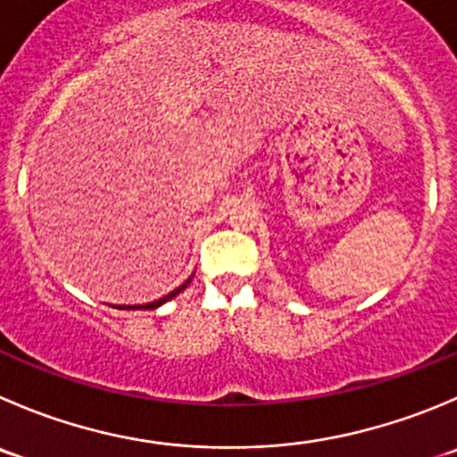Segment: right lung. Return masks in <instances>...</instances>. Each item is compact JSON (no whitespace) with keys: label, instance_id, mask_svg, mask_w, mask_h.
Here are the masks:
<instances>
[{"label":"right lung","instance_id":"add662e5","mask_svg":"<svg viewBox=\"0 0 457 457\" xmlns=\"http://www.w3.org/2000/svg\"><path fill=\"white\" fill-rule=\"evenodd\" d=\"M187 283H189V278H187V281L183 283V286H180V287H176L174 292H170V295H167V296H162V299H158V301H152V303H145V305H120V308H127V310H131V308H134V310H138V308H145V310H154V308H158V305H162V303H165V301L174 299V296L179 295V292H183L185 287H187Z\"/></svg>","mask_w":457,"mask_h":457}]
</instances>
